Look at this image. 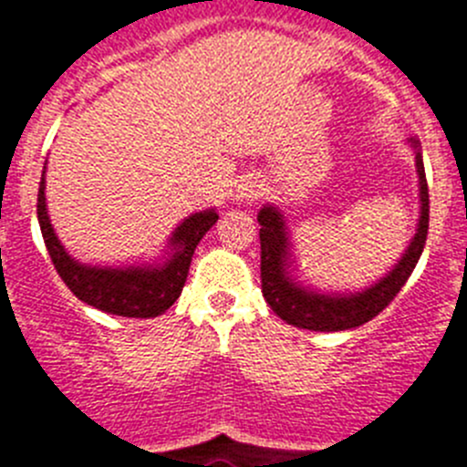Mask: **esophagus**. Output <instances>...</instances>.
<instances>
[{
	"mask_svg": "<svg viewBox=\"0 0 467 467\" xmlns=\"http://www.w3.org/2000/svg\"><path fill=\"white\" fill-rule=\"evenodd\" d=\"M258 195H260V186L254 182V179H244V182L237 186L239 200H246V202H249V200H254V197Z\"/></svg>",
	"mask_w": 467,
	"mask_h": 467,
	"instance_id": "1",
	"label": "esophagus"
}]
</instances>
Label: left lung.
Listing matches in <instances>:
<instances>
[{"label":"left lung","mask_w":467,"mask_h":467,"mask_svg":"<svg viewBox=\"0 0 467 467\" xmlns=\"http://www.w3.org/2000/svg\"><path fill=\"white\" fill-rule=\"evenodd\" d=\"M414 150L419 174V223L417 233L407 244L405 254L400 255L389 275L381 276L363 291L354 293H321L312 285H305L293 275L291 234L288 225L275 204H265L258 212L260 223V279H263V297L272 306V312L285 323L317 333H337L351 330L363 323L372 321L377 314L400 293L405 281L417 267L423 254L428 237V183L423 170L421 144L410 140Z\"/></svg>","instance_id":"1"}]
</instances>
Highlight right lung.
Returning <instances> with one entry per match:
<instances>
[{
  "instance_id": "1",
  "label": "right lung",
  "mask_w": 467,
  "mask_h": 467,
  "mask_svg": "<svg viewBox=\"0 0 467 467\" xmlns=\"http://www.w3.org/2000/svg\"><path fill=\"white\" fill-rule=\"evenodd\" d=\"M36 216L50 260L69 291L99 312L128 318L161 317L174 305L186 284L197 244L218 221L216 209L195 212L176 225L162 258L130 267H99L74 258L57 239L46 209V167L36 197Z\"/></svg>"
}]
</instances>
